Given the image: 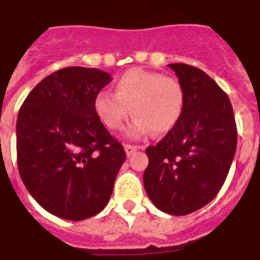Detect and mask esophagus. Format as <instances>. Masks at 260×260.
Instances as JSON below:
<instances>
[{
  "instance_id": "34e87169",
  "label": "esophagus",
  "mask_w": 260,
  "mask_h": 260,
  "mask_svg": "<svg viewBox=\"0 0 260 260\" xmlns=\"http://www.w3.org/2000/svg\"><path fill=\"white\" fill-rule=\"evenodd\" d=\"M124 149H125L126 156H131V155H134L135 152H136L139 148H137V147H135V145L125 144V145H124Z\"/></svg>"
}]
</instances>
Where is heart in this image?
<instances>
[{"label": "heart", "instance_id": "1", "mask_svg": "<svg viewBox=\"0 0 260 260\" xmlns=\"http://www.w3.org/2000/svg\"><path fill=\"white\" fill-rule=\"evenodd\" d=\"M116 93L100 90L94 96L97 117L108 129H121L131 115L129 136L140 137L153 131L167 134L178 125L185 105V90L180 80L159 72L129 69L116 81Z\"/></svg>", "mask_w": 260, "mask_h": 260}]
</instances>
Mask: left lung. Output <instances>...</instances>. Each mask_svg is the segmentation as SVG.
<instances>
[{"label": "left lung", "instance_id": "1", "mask_svg": "<svg viewBox=\"0 0 260 260\" xmlns=\"http://www.w3.org/2000/svg\"><path fill=\"white\" fill-rule=\"evenodd\" d=\"M185 90L180 121L156 145L145 149V191L160 211L188 215L208 204L220 191L238 141L231 101L199 68L170 64Z\"/></svg>", "mask_w": 260, "mask_h": 260}]
</instances>
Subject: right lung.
<instances>
[{"mask_svg":"<svg viewBox=\"0 0 260 260\" xmlns=\"http://www.w3.org/2000/svg\"><path fill=\"white\" fill-rule=\"evenodd\" d=\"M111 80L96 68L60 69L31 89L18 112L20 176L36 202L58 218L84 220L111 199L125 151L93 108Z\"/></svg>","mask_w":260,"mask_h":260,"instance_id":"add662e5","label":"right lung"}]
</instances>
